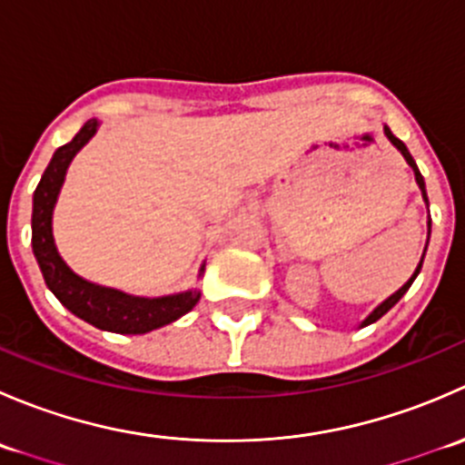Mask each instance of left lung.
I'll return each mask as SVG.
<instances>
[{
    "mask_svg": "<svg viewBox=\"0 0 465 465\" xmlns=\"http://www.w3.org/2000/svg\"><path fill=\"white\" fill-rule=\"evenodd\" d=\"M384 134H387V139H389V142H391L393 145H396V148H398V150H401V154H402V157H405V162H407V163H410V166H411V171H414V177H416V184H419L420 193H423V200H425V203H428V191H425V180H423V175H420L419 166H416L414 157H411V154H410V150H407V145H405V143H402V142H401V139H398V137H393V133H391V130H389V128H387V125H384ZM428 227H430V229H432V223H428ZM425 250H428V245H425ZM423 259H425V254H423V256H420V262H419V267H416V272H414V274H411V276H410V281H407V283H405V285H402V288H401V290H396V292H393V294H391V297H389V299H384V302H382V303H380V306L376 308V311H373V312H371V315H369V317H367V320H364V322H362V326H369V323L378 322V320H380V317H382V315H384V312H389V311H391V308H393V306H396V303H398V302H401V299H402V294H405V292H407V290H410V285H411V283H414V279H416V276H419L420 267H423Z\"/></svg>",
    "mask_w": 465,
    "mask_h": 465,
    "instance_id": "obj_1",
    "label": "left lung"
}]
</instances>
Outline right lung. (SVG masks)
<instances>
[{"label": "right lung", "mask_w": 465, "mask_h": 465, "mask_svg": "<svg viewBox=\"0 0 465 465\" xmlns=\"http://www.w3.org/2000/svg\"><path fill=\"white\" fill-rule=\"evenodd\" d=\"M98 121L89 119L81 128V133L69 143L60 145L51 157L49 166L42 173V180L33 193V215H31V245L40 265L45 283L51 292L58 297L67 311L85 320L101 331L121 332V335H143V332L162 328L166 323L180 320L182 315L191 311L200 302V290H186V292L168 294V297H133L121 290L103 288L83 279L76 272L69 270V265L60 259L54 242V206L63 189L64 175L76 157L78 150L96 134ZM204 265L200 267L203 276Z\"/></svg>", "instance_id": "add662e5"}]
</instances>
